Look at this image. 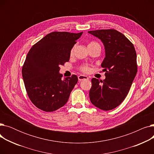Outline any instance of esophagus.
Returning a JSON list of instances; mask_svg holds the SVG:
<instances>
[{
  "label": "esophagus",
  "mask_w": 154,
  "mask_h": 154,
  "mask_svg": "<svg viewBox=\"0 0 154 154\" xmlns=\"http://www.w3.org/2000/svg\"><path fill=\"white\" fill-rule=\"evenodd\" d=\"M78 79L79 81H82V80H88V77L86 75H80L78 76Z\"/></svg>",
  "instance_id": "obj_1"
}]
</instances>
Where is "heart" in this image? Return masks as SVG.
<instances>
[{"label":"heart","mask_w":154,"mask_h":154,"mask_svg":"<svg viewBox=\"0 0 154 154\" xmlns=\"http://www.w3.org/2000/svg\"><path fill=\"white\" fill-rule=\"evenodd\" d=\"M95 45H99V44L98 43H97L96 42H91L89 44H88V47H92V46H95ZM74 47H73L72 49H71V51H70V53L72 54L73 52H74ZM80 70L85 72V73H88L89 72L90 70H91V69L90 67H88V66H82L81 67H80Z\"/></svg>","instance_id":"obj_1"}]
</instances>
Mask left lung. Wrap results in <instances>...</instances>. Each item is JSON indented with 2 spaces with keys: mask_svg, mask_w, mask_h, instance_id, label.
<instances>
[{
  "mask_svg": "<svg viewBox=\"0 0 154 154\" xmlns=\"http://www.w3.org/2000/svg\"><path fill=\"white\" fill-rule=\"evenodd\" d=\"M88 32L101 40L106 51L101 64L106 79L100 82L95 78L92 79L90 100L101 110L114 109L125 99L137 74L134 46L124 34L114 29Z\"/></svg>",
  "mask_w": 154,
  "mask_h": 154,
  "instance_id": "left-lung-1",
  "label": "left lung"
}]
</instances>
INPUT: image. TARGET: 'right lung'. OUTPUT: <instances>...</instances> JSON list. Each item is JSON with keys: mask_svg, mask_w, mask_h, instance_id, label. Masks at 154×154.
I'll return each mask as SVG.
<instances>
[{"mask_svg": "<svg viewBox=\"0 0 154 154\" xmlns=\"http://www.w3.org/2000/svg\"><path fill=\"white\" fill-rule=\"evenodd\" d=\"M83 32H53L31 47L22 74L27 95L34 106L53 112L67 103L77 83L75 75L62 80L60 66L70 59V51Z\"/></svg>", "mask_w": 154, "mask_h": 154, "instance_id": "add662e5", "label": "right lung"}]
</instances>
